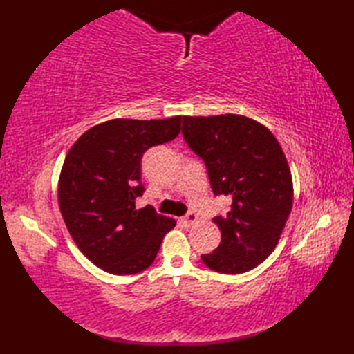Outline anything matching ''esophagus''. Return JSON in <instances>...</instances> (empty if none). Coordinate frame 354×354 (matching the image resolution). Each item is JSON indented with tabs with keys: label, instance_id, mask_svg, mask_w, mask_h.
Returning a JSON list of instances; mask_svg holds the SVG:
<instances>
[{
	"label": "esophagus",
	"instance_id": "34e87169",
	"mask_svg": "<svg viewBox=\"0 0 354 354\" xmlns=\"http://www.w3.org/2000/svg\"><path fill=\"white\" fill-rule=\"evenodd\" d=\"M196 221H198V216L194 214V213H189V214H187V216L184 217V219H183L185 227H192V225H193L194 222H196Z\"/></svg>",
	"mask_w": 354,
	"mask_h": 354
}]
</instances>
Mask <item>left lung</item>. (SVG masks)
I'll return each mask as SVG.
<instances>
[{"label": "left lung", "mask_w": 354, "mask_h": 354, "mask_svg": "<svg viewBox=\"0 0 354 354\" xmlns=\"http://www.w3.org/2000/svg\"><path fill=\"white\" fill-rule=\"evenodd\" d=\"M183 135L202 158L216 196L231 209L213 222L221 245L201 255L219 274H243L274 251L293 204V185L280 142L266 126L237 114L183 117Z\"/></svg>", "instance_id": "8db88e82"}]
</instances>
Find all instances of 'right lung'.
<instances>
[{
  "label": "right lung",
  "instance_id": "1",
  "mask_svg": "<svg viewBox=\"0 0 354 354\" xmlns=\"http://www.w3.org/2000/svg\"><path fill=\"white\" fill-rule=\"evenodd\" d=\"M181 132V115L164 120L115 118L88 129L66 153L57 199L66 228L95 266L114 275L152 265L175 219L153 207L137 209L145 192L141 156Z\"/></svg>",
  "mask_w": 354,
  "mask_h": 354
}]
</instances>
